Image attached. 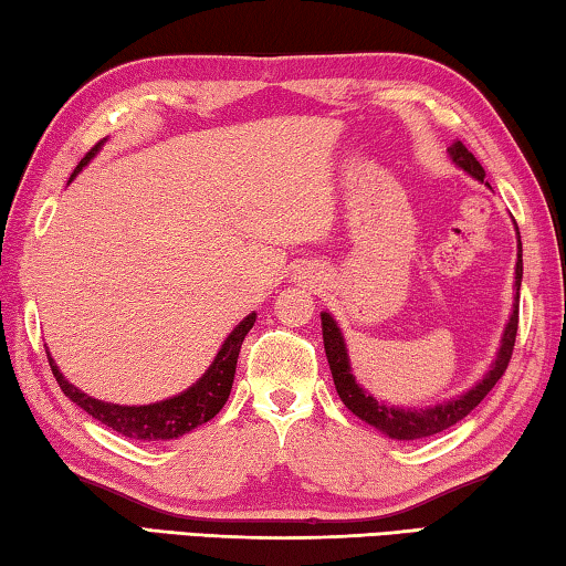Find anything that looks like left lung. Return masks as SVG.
Wrapping results in <instances>:
<instances>
[{
	"label": "left lung",
	"mask_w": 566,
	"mask_h": 566,
	"mask_svg": "<svg viewBox=\"0 0 566 566\" xmlns=\"http://www.w3.org/2000/svg\"><path fill=\"white\" fill-rule=\"evenodd\" d=\"M449 157L457 167H462L467 175H472L474 179L484 181V169L479 165L476 157L469 151L462 142H454L449 147ZM514 286H516V296H514V310L512 317L506 322L504 334H502V347L496 352V359L492 361V369L486 371L482 381L459 395L449 401H442V405L434 407H424V409H411V407H395V405H385L364 391L357 379L352 375V364H349V354H347V344H344L342 329L337 327V322L329 312H322V334H324V352H327V361L334 377V387H337V395L344 401L352 415H357L361 421H367L375 429H379L381 434H387L389 439H424L444 432V429L454 427L457 421H462L469 411H472L479 401H482L486 395H490L492 387L502 379V375L510 367L512 359V349H514V339H516V324H520V286H522V239H520V229H516V270H514Z\"/></svg>",
	"instance_id": "left-lung-1"
}]
</instances>
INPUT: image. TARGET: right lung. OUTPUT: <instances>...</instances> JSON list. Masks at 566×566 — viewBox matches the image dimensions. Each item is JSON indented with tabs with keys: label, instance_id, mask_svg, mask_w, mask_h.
Instances as JSON below:
<instances>
[{
	"label": "right lung",
	"instance_id": "add662e5",
	"mask_svg": "<svg viewBox=\"0 0 566 566\" xmlns=\"http://www.w3.org/2000/svg\"><path fill=\"white\" fill-rule=\"evenodd\" d=\"M102 145L104 142H97V145H94L87 155H84V159L72 171L70 181L90 165V159L97 155ZM254 322H256V314L252 312L249 317H244L237 324L234 332L224 339L222 349L217 352L214 361L209 364V369L205 371L202 379H199L197 385H191L189 389H185L177 397H169L165 401H155V405L122 407V405H112V401L94 399L64 379V375L54 364L50 352H46V359H50L52 375L56 379V385H60V389L64 391V397H70L74 405L82 407L90 417L99 419L102 424L112 427L114 432H119L129 439L161 442V439H177L181 434H187L195 427L205 424V421L219 415V409H222L224 401L229 399V391H232L239 349H242V342L247 337V332L254 327Z\"/></svg>",
	"mask_w": 566,
	"mask_h": 566
}]
</instances>
